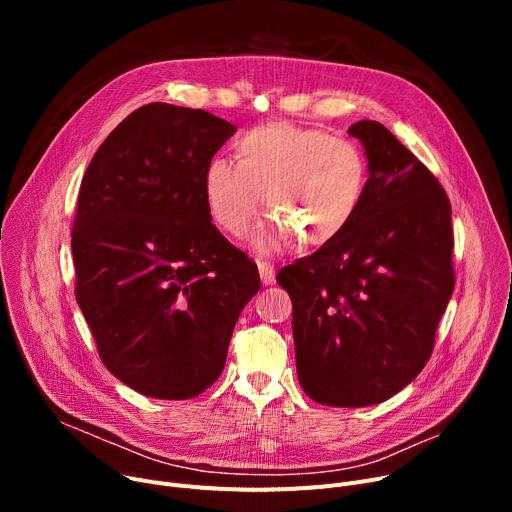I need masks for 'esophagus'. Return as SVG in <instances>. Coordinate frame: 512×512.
Listing matches in <instances>:
<instances>
[{
	"label": "esophagus",
	"mask_w": 512,
	"mask_h": 512,
	"mask_svg": "<svg viewBox=\"0 0 512 512\" xmlns=\"http://www.w3.org/2000/svg\"><path fill=\"white\" fill-rule=\"evenodd\" d=\"M257 267H259V278L263 284H274L276 280V267L272 261H263L259 259L257 261Z\"/></svg>",
	"instance_id": "obj_1"
}]
</instances>
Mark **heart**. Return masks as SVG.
<instances>
[{
    "label": "heart",
    "mask_w": 512,
    "mask_h": 512,
    "mask_svg": "<svg viewBox=\"0 0 512 512\" xmlns=\"http://www.w3.org/2000/svg\"><path fill=\"white\" fill-rule=\"evenodd\" d=\"M234 147L238 164L211 157L203 172L207 211L224 232L247 234L263 197L272 215L253 234L259 251L292 238L301 247L328 245L355 220L369 182L367 157L355 141L272 122L242 132Z\"/></svg>",
    "instance_id": "b5f03b06"
}]
</instances>
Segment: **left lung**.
Listing matches in <instances>:
<instances>
[{
  "mask_svg": "<svg viewBox=\"0 0 512 512\" xmlns=\"http://www.w3.org/2000/svg\"><path fill=\"white\" fill-rule=\"evenodd\" d=\"M369 161L348 228L286 265L297 375L319 405L369 407L411 384L432 357L454 290L450 201L438 178L380 122L348 128Z\"/></svg>",
  "mask_w": 512,
  "mask_h": 512,
  "instance_id": "left-lung-1",
  "label": "left lung"
}]
</instances>
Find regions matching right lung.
Segmentation results:
<instances>
[{
	"label": "right lung",
	"instance_id": "right-lung-1",
	"mask_svg": "<svg viewBox=\"0 0 512 512\" xmlns=\"http://www.w3.org/2000/svg\"><path fill=\"white\" fill-rule=\"evenodd\" d=\"M234 132L209 112L149 103L112 130L80 182L76 301L103 365L149 398L186 400L218 380L261 286L203 197L207 161Z\"/></svg>",
	"mask_w": 512,
	"mask_h": 512
}]
</instances>
